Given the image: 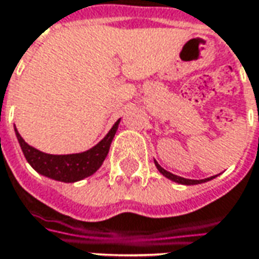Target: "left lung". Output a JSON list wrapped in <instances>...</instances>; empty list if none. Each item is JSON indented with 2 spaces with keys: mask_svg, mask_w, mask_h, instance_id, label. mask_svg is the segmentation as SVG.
Returning a JSON list of instances; mask_svg holds the SVG:
<instances>
[{
  "mask_svg": "<svg viewBox=\"0 0 259 259\" xmlns=\"http://www.w3.org/2000/svg\"><path fill=\"white\" fill-rule=\"evenodd\" d=\"M154 162H155V166L158 168V171H159L161 174L164 175V177L169 178L171 181L178 182V184H182V185H195V184H202V182L211 181L212 178H215V177H217V175H214V177H211V178H205V180H188V178H182V177H178V175L171 174V172H168L166 169H164L162 166L159 165L157 161H154Z\"/></svg>",
  "mask_w": 259,
  "mask_h": 259,
  "instance_id": "1",
  "label": "left lung"
}]
</instances>
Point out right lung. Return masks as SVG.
I'll return each instance as SVG.
<instances>
[{
  "instance_id": "add662e5",
  "label": "right lung",
  "mask_w": 259,
  "mask_h": 259,
  "mask_svg": "<svg viewBox=\"0 0 259 259\" xmlns=\"http://www.w3.org/2000/svg\"><path fill=\"white\" fill-rule=\"evenodd\" d=\"M118 124L119 119L112 125L109 133L104 137V140H101L91 150L79 154H68V155L45 154L24 141L17 128H15V134L20 142L21 150L24 152V157L36 172L48 178H53L55 181L77 182L93 175L102 165L104 159L108 155L111 142L118 130Z\"/></svg>"
}]
</instances>
